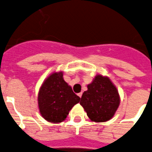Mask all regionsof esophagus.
<instances>
[{
	"label": "esophagus",
	"instance_id": "esophagus-1",
	"mask_svg": "<svg viewBox=\"0 0 152 152\" xmlns=\"http://www.w3.org/2000/svg\"><path fill=\"white\" fill-rule=\"evenodd\" d=\"M82 95H83V92H80V93H79V94H78V96H79V98H81Z\"/></svg>",
	"mask_w": 152,
	"mask_h": 152
}]
</instances>
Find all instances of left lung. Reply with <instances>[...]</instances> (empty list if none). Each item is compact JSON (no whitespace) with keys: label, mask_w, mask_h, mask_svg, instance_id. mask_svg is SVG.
Returning a JSON list of instances; mask_svg holds the SVG:
<instances>
[{"label":"left lung","mask_w":152,"mask_h":152,"mask_svg":"<svg viewBox=\"0 0 152 152\" xmlns=\"http://www.w3.org/2000/svg\"><path fill=\"white\" fill-rule=\"evenodd\" d=\"M80 104L92 122L103 123L114 116L120 103L118 90L109 77L98 74L87 86Z\"/></svg>","instance_id":"1"}]
</instances>
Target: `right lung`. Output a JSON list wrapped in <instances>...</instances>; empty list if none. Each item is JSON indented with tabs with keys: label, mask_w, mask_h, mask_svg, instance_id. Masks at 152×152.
Masks as SVG:
<instances>
[{
	"label": "right lung",
	"mask_w": 152,
	"mask_h": 152,
	"mask_svg": "<svg viewBox=\"0 0 152 152\" xmlns=\"http://www.w3.org/2000/svg\"><path fill=\"white\" fill-rule=\"evenodd\" d=\"M63 76L62 71L49 75L41 86L38 95L41 115L48 122L53 124L66 120L69 110L80 101Z\"/></svg>",
	"instance_id": "1"
}]
</instances>
